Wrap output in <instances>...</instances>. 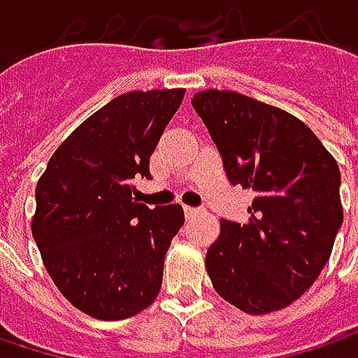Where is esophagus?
I'll return each instance as SVG.
<instances>
[{
	"label": "esophagus",
	"mask_w": 358,
	"mask_h": 358,
	"mask_svg": "<svg viewBox=\"0 0 358 358\" xmlns=\"http://www.w3.org/2000/svg\"><path fill=\"white\" fill-rule=\"evenodd\" d=\"M201 209H197V207H185V215L187 217H195V215H199Z\"/></svg>",
	"instance_id": "esophagus-1"
}]
</instances>
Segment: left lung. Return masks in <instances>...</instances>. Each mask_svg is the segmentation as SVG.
I'll use <instances>...</instances> for the list:
<instances>
[{
  "mask_svg": "<svg viewBox=\"0 0 358 358\" xmlns=\"http://www.w3.org/2000/svg\"><path fill=\"white\" fill-rule=\"evenodd\" d=\"M191 103L231 185L255 193L249 221L223 219L207 251L213 289L249 315L285 309L317 281L343 225L337 161L279 107L219 90L199 91Z\"/></svg>",
  "mask_w": 358,
  "mask_h": 358,
  "instance_id": "left-lung-1",
  "label": "left lung"
}]
</instances>
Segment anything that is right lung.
I'll list each match as a JSON object with an SVG mask.
<instances>
[{
  "mask_svg": "<svg viewBox=\"0 0 358 358\" xmlns=\"http://www.w3.org/2000/svg\"><path fill=\"white\" fill-rule=\"evenodd\" d=\"M183 95H119L55 149L37 181L31 235L43 265L59 293L93 319H127L159 295L185 215L181 205L137 203L133 179L151 177L149 157Z\"/></svg>",
  "mask_w": 358,
  "mask_h": 358,
  "instance_id": "add662e5",
  "label": "right lung"
}]
</instances>
